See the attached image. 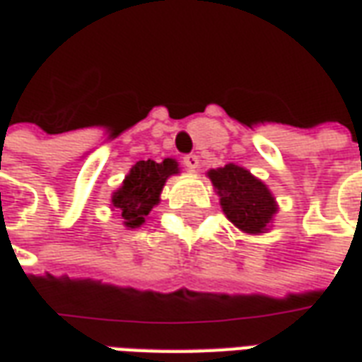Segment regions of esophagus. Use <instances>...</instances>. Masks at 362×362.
<instances>
[{
    "instance_id": "1",
    "label": "esophagus",
    "mask_w": 362,
    "mask_h": 362,
    "mask_svg": "<svg viewBox=\"0 0 362 362\" xmlns=\"http://www.w3.org/2000/svg\"><path fill=\"white\" fill-rule=\"evenodd\" d=\"M183 163H185V168L189 169V171H197V168H199L201 160H199V156L189 153V156H185V158H183Z\"/></svg>"
}]
</instances>
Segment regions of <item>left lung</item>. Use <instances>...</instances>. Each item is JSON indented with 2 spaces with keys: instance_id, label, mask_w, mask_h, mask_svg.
I'll list each match as a JSON object with an SVG mask.
<instances>
[{
  "instance_id": "8db88e82",
  "label": "left lung",
  "mask_w": 362,
  "mask_h": 362,
  "mask_svg": "<svg viewBox=\"0 0 362 362\" xmlns=\"http://www.w3.org/2000/svg\"><path fill=\"white\" fill-rule=\"evenodd\" d=\"M209 177L220 197V206L234 226L245 234L267 232L276 214V202L263 181L234 163L210 169Z\"/></svg>"
}]
</instances>
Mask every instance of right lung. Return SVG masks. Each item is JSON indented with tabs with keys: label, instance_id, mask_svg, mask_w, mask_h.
Instances as JSON below:
<instances>
[{
	"label": "right lung",
	"instance_id": "right-lung-1",
	"mask_svg": "<svg viewBox=\"0 0 362 362\" xmlns=\"http://www.w3.org/2000/svg\"><path fill=\"white\" fill-rule=\"evenodd\" d=\"M179 173L177 161L171 158L158 161H138L124 177L119 191L112 193V206L119 209L127 228H140L150 210L160 202L161 189L168 177Z\"/></svg>",
	"mask_w": 362,
	"mask_h": 362
}]
</instances>
